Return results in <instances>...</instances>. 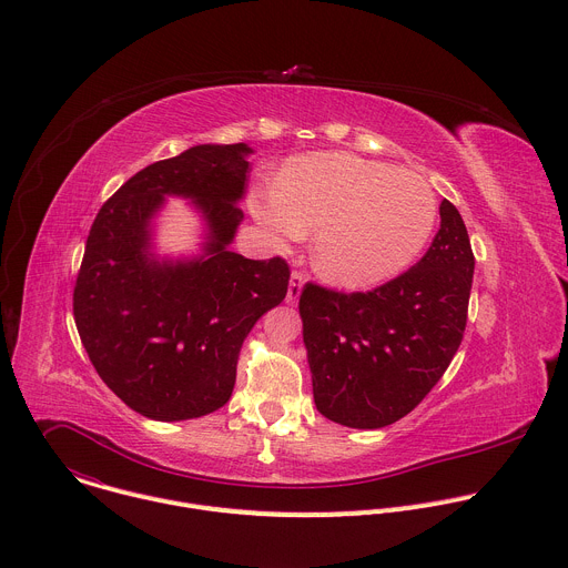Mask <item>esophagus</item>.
Segmentation results:
<instances>
[{
  "instance_id": "1",
  "label": "esophagus",
  "mask_w": 568,
  "mask_h": 568,
  "mask_svg": "<svg viewBox=\"0 0 568 568\" xmlns=\"http://www.w3.org/2000/svg\"><path fill=\"white\" fill-rule=\"evenodd\" d=\"M303 283H305L303 274H301V272H292V276H290V287H287V296H285V301H287L290 305H294V303L298 301L301 290H303Z\"/></svg>"
}]
</instances>
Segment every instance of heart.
I'll return each mask as SVG.
<instances>
[{
  "instance_id": "obj_1",
  "label": "heart",
  "mask_w": 568,
  "mask_h": 568,
  "mask_svg": "<svg viewBox=\"0 0 568 568\" xmlns=\"http://www.w3.org/2000/svg\"><path fill=\"white\" fill-rule=\"evenodd\" d=\"M250 211L278 240L316 231L318 276L344 290H368L423 254L438 200L414 171L351 152H314L290 159L276 186L252 195Z\"/></svg>"
}]
</instances>
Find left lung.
<instances>
[{
	"label": "left lung",
	"mask_w": 568,
	"mask_h": 568,
	"mask_svg": "<svg viewBox=\"0 0 568 568\" xmlns=\"http://www.w3.org/2000/svg\"><path fill=\"white\" fill-rule=\"evenodd\" d=\"M471 276L465 222L443 200L440 229L409 272L366 294L307 283L298 314L318 414L382 429L414 412L463 342Z\"/></svg>",
	"instance_id": "obj_1"
}]
</instances>
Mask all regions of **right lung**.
Instances as JSON below:
<instances>
[{
    "instance_id": "add662e5",
    "label": "right lung",
    "mask_w": 568,
    "mask_h": 568,
    "mask_svg": "<svg viewBox=\"0 0 568 568\" xmlns=\"http://www.w3.org/2000/svg\"><path fill=\"white\" fill-rule=\"evenodd\" d=\"M247 143H202L130 178L99 211L73 290V318L97 373L150 420L217 412L235 384L242 342L290 283L283 258L231 252L250 173ZM169 196L199 213V252L161 257Z\"/></svg>"
}]
</instances>
